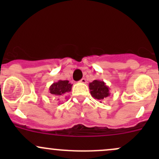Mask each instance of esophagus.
Masks as SVG:
<instances>
[{
	"instance_id": "1",
	"label": "esophagus",
	"mask_w": 159,
	"mask_h": 159,
	"mask_svg": "<svg viewBox=\"0 0 159 159\" xmlns=\"http://www.w3.org/2000/svg\"><path fill=\"white\" fill-rule=\"evenodd\" d=\"M80 83H83V84H85L86 82H87V81H86L85 78H81V80L79 81Z\"/></svg>"
}]
</instances>
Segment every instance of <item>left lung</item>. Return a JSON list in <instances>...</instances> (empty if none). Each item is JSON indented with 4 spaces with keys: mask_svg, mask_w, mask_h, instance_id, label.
Instances as JSON below:
<instances>
[{
    "mask_svg": "<svg viewBox=\"0 0 159 159\" xmlns=\"http://www.w3.org/2000/svg\"><path fill=\"white\" fill-rule=\"evenodd\" d=\"M90 93L94 98L102 101L110 96V89L103 81L94 80L89 83Z\"/></svg>",
    "mask_w": 159,
    "mask_h": 159,
    "instance_id": "8db88e82",
    "label": "left lung"
}]
</instances>
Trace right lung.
I'll return each mask as SVG.
<instances>
[{"label":"right lung","instance_id":"right-lung-1","mask_svg":"<svg viewBox=\"0 0 159 159\" xmlns=\"http://www.w3.org/2000/svg\"><path fill=\"white\" fill-rule=\"evenodd\" d=\"M71 88L72 84L68 81L59 80L57 82H54L50 86L49 92L55 97H61L69 93L71 91ZM57 100H59V98Z\"/></svg>","mask_w":159,"mask_h":159}]
</instances>
